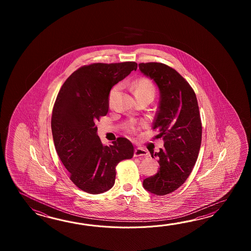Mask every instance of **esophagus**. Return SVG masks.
<instances>
[{
  "instance_id": "obj_1",
  "label": "esophagus",
  "mask_w": 251,
  "mask_h": 251,
  "mask_svg": "<svg viewBox=\"0 0 251 251\" xmlns=\"http://www.w3.org/2000/svg\"><path fill=\"white\" fill-rule=\"evenodd\" d=\"M147 155H148V151L146 150L140 148V147L134 149V152H133L134 157H141V156H147Z\"/></svg>"
}]
</instances>
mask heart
<instances>
[{
  "label": "heart",
  "instance_id": "heart-1",
  "mask_svg": "<svg viewBox=\"0 0 251 251\" xmlns=\"http://www.w3.org/2000/svg\"><path fill=\"white\" fill-rule=\"evenodd\" d=\"M119 90V86H115L110 91L109 98L110 100L112 99L114 95L117 93V91ZM133 91L134 96H139V95H145V94H150L154 96V85L151 80L146 79V78H141L139 80H135L133 83ZM129 131H133V127H129Z\"/></svg>",
  "mask_w": 251,
  "mask_h": 251
}]
</instances>
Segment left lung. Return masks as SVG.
<instances>
[{"label": "left lung", "mask_w": 251, "mask_h": 251, "mask_svg": "<svg viewBox=\"0 0 251 251\" xmlns=\"http://www.w3.org/2000/svg\"><path fill=\"white\" fill-rule=\"evenodd\" d=\"M139 70L159 88V109L152 128L164 141V148L154 154L160 159V170L145 178L143 186L148 192L164 196L183 185L198 160L202 141L198 100L187 80L170 66L142 63Z\"/></svg>", "instance_id": "left-lung-1"}]
</instances>
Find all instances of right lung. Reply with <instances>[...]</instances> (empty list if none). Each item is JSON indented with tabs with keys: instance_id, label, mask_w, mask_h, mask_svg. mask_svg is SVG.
Masks as SVG:
<instances>
[{
	"instance_id": "1",
	"label": "right lung",
	"mask_w": 251,
	"mask_h": 251,
	"mask_svg": "<svg viewBox=\"0 0 251 251\" xmlns=\"http://www.w3.org/2000/svg\"><path fill=\"white\" fill-rule=\"evenodd\" d=\"M136 69L134 62L85 65L70 75L59 91L51 119L54 147L71 180L82 191L109 190L117 165L133 157L128 139L102 144L96 123L107 115L113 86Z\"/></svg>"
}]
</instances>
